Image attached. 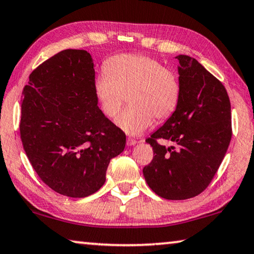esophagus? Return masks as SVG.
Masks as SVG:
<instances>
[{
    "mask_svg": "<svg viewBox=\"0 0 254 254\" xmlns=\"http://www.w3.org/2000/svg\"><path fill=\"white\" fill-rule=\"evenodd\" d=\"M138 142H137V140H136V139H134V138H128L127 139V145L128 146H132V145H136V144H137Z\"/></svg>",
    "mask_w": 254,
    "mask_h": 254,
    "instance_id": "obj_1",
    "label": "esophagus"
}]
</instances>
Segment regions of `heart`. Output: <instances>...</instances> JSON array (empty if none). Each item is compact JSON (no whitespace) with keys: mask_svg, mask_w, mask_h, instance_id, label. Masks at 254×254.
I'll return each mask as SVG.
<instances>
[{"mask_svg":"<svg viewBox=\"0 0 254 254\" xmlns=\"http://www.w3.org/2000/svg\"><path fill=\"white\" fill-rule=\"evenodd\" d=\"M104 72L96 75L93 91L102 114L115 118L125 100L129 108L116 119L128 135H140L157 122L169 119L181 101L178 75L144 54H117L104 62Z\"/></svg>","mask_w":254,"mask_h":254,"instance_id":"b5f03b06","label":"heart"}]
</instances>
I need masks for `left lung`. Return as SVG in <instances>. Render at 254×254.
I'll list each match as a JSON object with an SVG mask.
<instances>
[{
    "instance_id": "1",
    "label": "left lung",
    "mask_w": 254,
    "mask_h": 254,
    "mask_svg": "<svg viewBox=\"0 0 254 254\" xmlns=\"http://www.w3.org/2000/svg\"><path fill=\"white\" fill-rule=\"evenodd\" d=\"M182 85L174 115L146 139L153 159L144 178L159 196L186 200L209 186L232 138L231 102L221 81L189 56L176 57ZM162 138L172 143L166 148Z\"/></svg>"
}]
</instances>
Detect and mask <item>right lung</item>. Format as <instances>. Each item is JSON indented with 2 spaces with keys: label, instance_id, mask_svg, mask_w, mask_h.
Instances as JSON below:
<instances>
[{
  "label": "right lung",
  "instance_id": "1",
  "mask_svg": "<svg viewBox=\"0 0 254 254\" xmlns=\"http://www.w3.org/2000/svg\"><path fill=\"white\" fill-rule=\"evenodd\" d=\"M94 78L91 54L69 49L38 65L22 91L23 150L42 182L69 197L99 190L126 145L124 131L97 107Z\"/></svg>",
  "mask_w": 254,
  "mask_h": 254
}]
</instances>
